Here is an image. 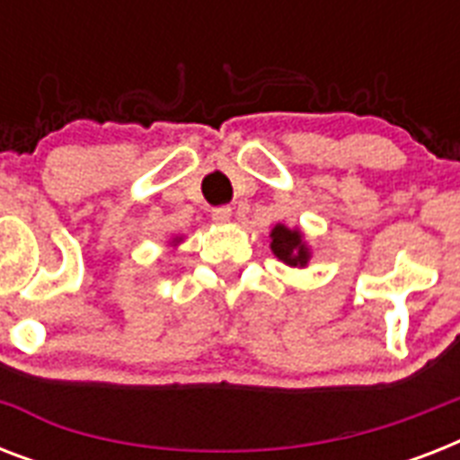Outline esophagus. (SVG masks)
I'll use <instances>...</instances> for the list:
<instances>
[{"mask_svg": "<svg viewBox=\"0 0 460 460\" xmlns=\"http://www.w3.org/2000/svg\"><path fill=\"white\" fill-rule=\"evenodd\" d=\"M231 219V208L229 205H222V208L212 209V222L217 224H226Z\"/></svg>", "mask_w": 460, "mask_h": 460, "instance_id": "obj_1", "label": "esophagus"}]
</instances>
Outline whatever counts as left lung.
Masks as SVG:
<instances>
[{
  "mask_svg": "<svg viewBox=\"0 0 460 460\" xmlns=\"http://www.w3.org/2000/svg\"><path fill=\"white\" fill-rule=\"evenodd\" d=\"M272 238V252L288 267H305L310 260V248L303 241V234L298 229H288L284 224H277L270 234Z\"/></svg>",
  "mask_w": 460,
  "mask_h": 460,
  "instance_id": "obj_1",
  "label": "left lung"
}]
</instances>
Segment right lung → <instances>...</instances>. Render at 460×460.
I'll return each mask as SVG.
<instances>
[{
    "instance_id": "add662e5",
    "label": "right lung",
    "mask_w": 460,
    "mask_h": 460,
    "mask_svg": "<svg viewBox=\"0 0 460 460\" xmlns=\"http://www.w3.org/2000/svg\"><path fill=\"white\" fill-rule=\"evenodd\" d=\"M179 241H181V238H173V243H179Z\"/></svg>"
}]
</instances>
